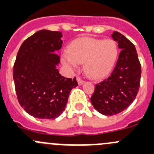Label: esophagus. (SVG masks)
Returning <instances> with one entry per match:
<instances>
[{"label":"esophagus","instance_id":"esophagus-1","mask_svg":"<svg viewBox=\"0 0 154 154\" xmlns=\"http://www.w3.org/2000/svg\"><path fill=\"white\" fill-rule=\"evenodd\" d=\"M77 82H78L79 85H82V84L84 83V80H82V79L79 77H77Z\"/></svg>","mask_w":154,"mask_h":154}]
</instances>
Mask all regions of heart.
<instances>
[{"instance_id":"obj_1","label":"heart","mask_w":154,"mask_h":154,"mask_svg":"<svg viewBox=\"0 0 154 154\" xmlns=\"http://www.w3.org/2000/svg\"><path fill=\"white\" fill-rule=\"evenodd\" d=\"M116 43L111 39L80 38L73 40L69 51L63 54V62L69 69H76L84 63L85 72L93 78H103L112 71L118 57Z\"/></svg>"}]
</instances>
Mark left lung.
Wrapping results in <instances>:
<instances>
[{"mask_svg":"<svg viewBox=\"0 0 154 154\" xmlns=\"http://www.w3.org/2000/svg\"><path fill=\"white\" fill-rule=\"evenodd\" d=\"M111 37L121 50L119 58L111 75L95 85L91 97L94 108L106 116L119 114L131 104L138 93L142 72L134 45L118 32Z\"/></svg>","mask_w":154,"mask_h":154,"instance_id":"left-lung-1","label":"left lung"}]
</instances>
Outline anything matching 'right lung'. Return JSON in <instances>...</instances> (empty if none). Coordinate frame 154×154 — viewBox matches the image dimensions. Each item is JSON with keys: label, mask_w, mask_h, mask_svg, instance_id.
Listing matches in <instances>:
<instances>
[{"label": "right lung", "mask_w": 154, "mask_h": 154, "mask_svg": "<svg viewBox=\"0 0 154 154\" xmlns=\"http://www.w3.org/2000/svg\"><path fill=\"white\" fill-rule=\"evenodd\" d=\"M60 32L40 30L28 38L17 52L13 79L19 103L34 117L54 119L65 111L69 93L78 85L66 78L57 66L62 47Z\"/></svg>", "instance_id": "obj_1"}]
</instances>
